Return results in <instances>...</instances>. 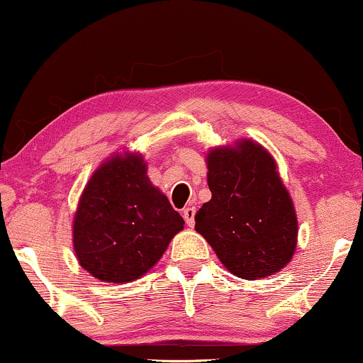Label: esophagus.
<instances>
[{"mask_svg": "<svg viewBox=\"0 0 363 363\" xmlns=\"http://www.w3.org/2000/svg\"><path fill=\"white\" fill-rule=\"evenodd\" d=\"M194 215H196L194 206H186L182 209V216H184L187 226H194Z\"/></svg>", "mask_w": 363, "mask_h": 363, "instance_id": "obj_1", "label": "esophagus"}]
</instances>
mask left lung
Returning a JSON list of instances; mask_svg holds the SVG:
<instances>
[{
    "label": "left lung",
    "mask_w": 363,
    "mask_h": 363,
    "mask_svg": "<svg viewBox=\"0 0 363 363\" xmlns=\"http://www.w3.org/2000/svg\"><path fill=\"white\" fill-rule=\"evenodd\" d=\"M206 162L211 199L196 213V231L237 277L255 281L286 267L298 243V218L272 155L240 140L213 148Z\"/></svg>",
    "instance_id": "left-lung-1"
}]
</instances>
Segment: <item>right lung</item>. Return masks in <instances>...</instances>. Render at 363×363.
Wrapping results in <instances>:
<instances>
[{
    "label": "right lung",
    "mask_w": 363,
    "mask_h": 363,
    "mask_svg": "<svg viewBox=\"0 0 363 363\" xmlns=\"http://www.w3.org/2000/svg\"><path fill=\"white\" fill-rule=\"evenodd\" d=\"M184 220L152 186L138 154L99 165L74 216V252L81 267L104 282H130L148 272Z\"/></svg>",
    "instance_id": "obj_1"
}]
</instances>
